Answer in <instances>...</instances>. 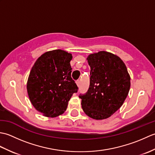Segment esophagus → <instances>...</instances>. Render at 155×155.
Returning a JSON list of instances; mask_svg holds the SVG:
<instances>
[{
  "mask_svg": "<svg viewBox=\"0 0 155 155\" xmlns=\"http://www.w3.org/2000/svg\"><path fill=\"white\" fill-rule=\"evenodd\" d=\"M76 83H77V86L78 87V86H80L81 82H80V81H79V80H77V81H76Z\"/></svg>",
  "mask_w": 155,
  "mask_h": 155,
  "instance_id": "1",
  "label": "esophagus"
}]
</instances>
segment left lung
Here are the masks:
<instances>
[{
    "label": "left lung",
    "instance_id": "8db88e82",
    "mask_svg": "<svg viewBox=\"0 0 155 155\" xmlns=\"http://www.w3.org/2000/svg\"><path fill=\"white\" fill-rule=\"evenodd\" d=\"M91 67L90 85L80 94L83 110L96 120L110 117L119 109L130 87V77L123 61L118 56L100 51L87 57Z\"/></svg>",
    "mask_w": 155,
    "mask_h": 155
}]
</instances>
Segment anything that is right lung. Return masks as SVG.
Wrapping results in <instances>:
<instances>
[{"label": "right lung", "instance_id": "right-lung-1", "mask_svg": "<svg viewBox=\"0 0 155 155\" xmlns=\"http://www.w3.org/2000/svg\"><path fill=\"white\" fill-rule=\"evenodd\" d=\"M72 56L57 49L42 54L32 67L27 81L29 99L35 109L47 117L64 113L78 87L71 78Z\"/></svg>", "mask_w": 155, "mask_h": 155}]
</instances>
